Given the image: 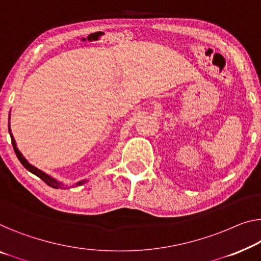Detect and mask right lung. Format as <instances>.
Wrapping results in <instances>:
<instances>
[{
	"instance_id": "obj_1",
	"label": "right lung",
	"mask_w": 261,
	"mask_h": 261,
	"mask_svg": "<svg viewBox=\"0 0 261 261\" xmlns=\"http://www.w3.org/2000/svg\"><path fill=\"white\" fill-rule=\"evenodd\" d=\"M9 134H10V137H11V144H13V146H14V151H15V153H16V155H17V158H18V161L21 162V164L24 166V168L28 170V171H30L31 173H34L35 176H37L38 178H41L42 180H43L46 185H49V186H51V188H54V189H62L63 188V184H62V182H60V181H57L55 178H53V177H50L49 174H46L45 172H43V171H41V170H38L37 168H35V166H33L30 164V163L27 161V159L23 157V154L19 152V150L17 149V146H16V142H15V139H14V137H13V135H11V131H10V127H9ZM87 181V180H82V181H79L77 182L76 185H82V184H84V182Z\"/></svg>"
}]
</instances>
